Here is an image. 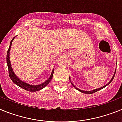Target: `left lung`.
<instances>
[{
	"label": "left lung",
	"instance_id": "left-lung-1",
	"mask_svg": "<svg viewBox=\"0 0 122 122\" xmlns=\"http://www.w3.org/2000/svg\"><path fill=\"white\" fill-rule=\"evenodd\" d=\"M115 72H116V70H115V72H114V76H113V77H112V79H111V80H110V81H109V83H107V84H106V85H104V86H102V87L99 88H97V89H95V90H92V91H88V92H87V91H83V90H80V89H79V88H77V87H76V86H74V84H73V83H72L71 81V84L72 85V86H74V87H75V88H76V89H77V90H79V92H82V93H85V94H92V93H95V92H98V91H99V90H101V89L104 88V87H106V86L107 85H108L109 84V83H111V81H112V80H113V79H114V76H115ZM69 80H70V81H71V78H70V77H69Z\"/></svg>",
	"mask_w": 122,
	"mask_h": 122
}]
</instances>
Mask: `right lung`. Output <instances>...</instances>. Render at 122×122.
<instances>
[{"label":"right lung","instance_id":"right-lung-1","mask_svg":"<svg viewBox=\"0 0 122 122\" xmlns=\"http://www.w3.org/2000/svg\"><path fill=\"white\" fill-rule=\"evenodd\" d=\"M15 38V37L13 38V39L11 41L10 43V46L8 48V51H7V66H8V73H9V76H10L11 80L13 81V83H15L16 85H17L18 86L21 87V88L24 89L27 91H29V92H37V91L41 90L42 89H43V88L45 87V86L50 83V81L51 80L53 77V72L55 70L53 69L52 72H51V74L50 76L49 79H48V80H46L45 82L41 83L40 85H29L28 83L24 82V81H22V80H20L19 78L17 77V76L15 74L14 72H13V70L12 67H11V63H10V48H11V44H12L13 41L14 40V39Z\"/></svg>","mask_w":122,"mask_h":122}]
</instances>
